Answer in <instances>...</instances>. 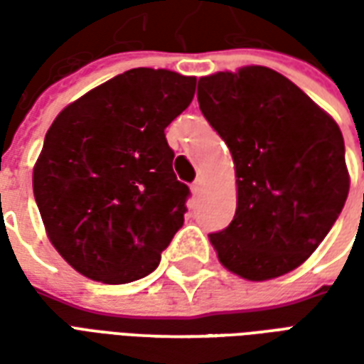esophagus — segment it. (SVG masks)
Listing matches in <instances>:
<instances>
[{
    "mask_svg": "<svg viewBox=\"0 0 364 364\" xmlns=\"http://www.w3.org/2000/svg\"><path fill=\"white\" fill-rule=\"evenodd\" d=\"M191 191H193L195 195H198V193H203V191H205V177H203V175H198L197 179H195V183L191 185Z\"/></svg>",
    "mask_w": 364,
    "mask_h": 364,
    "instance_id": "1",
    "label": "esophagus"
}]
</instances>
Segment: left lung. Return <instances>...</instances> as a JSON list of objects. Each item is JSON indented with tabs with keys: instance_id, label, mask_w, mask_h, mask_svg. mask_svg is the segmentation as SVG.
<instances>
[{
	"instance_id": "left-lung-1",
	"label": "left lung",
	"mask_w": 364,
	"mask_h": 364,
	"mask_svg": "<svg viewBox=\"0 0 364 364\" xmlns=\"http://www.w3.org/2000/svg\"><path fill=\"white\" fill-rule=\"evenodd\" d=\"M197 97L236 167L234 220L208 234L218 261L247 281L290 273L328 236L349 195L341 130L265 66L200 77Z\"/></svg>"
}]
</instances>
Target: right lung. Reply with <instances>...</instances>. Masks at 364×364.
Instances as JSON below:
<instances>
[{
  "label": "right lung",
  "mask_w": 364,
  "mask_h": 364,
  "mask_svg": "<svg viewBox=\"0 0 364 364\" xmlns=\"http://www.w3.org/2000/svg\"><path fill=\"white\" fill-rule=\"evenodd\" d=\"M197 77L134 68L70 103L46 132L33 191L48 240L87 279L150 274L183 226L189 187L173 173L167 124Z\"/></svg>",
  "instance_id": "1"
}]
</instances>
